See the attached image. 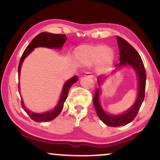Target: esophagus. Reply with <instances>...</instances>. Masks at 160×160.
<instances>
[{"label":"esophagus","instance_id":"1","mask_svg":"<svg viewBox=\"0 0 160 160\" xmlns=\"http://www.w3.org/2000/svg\"><path fill=\"white\" fill-rule=\"evenodd\" d=\"M86 76L88 77V78H94V76H93V75H92L91 73H87Z\"/></svg>","mask_w":160,"mask_h":160}]
</instances>
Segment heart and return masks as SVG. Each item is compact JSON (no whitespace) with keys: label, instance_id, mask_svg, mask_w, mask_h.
<instances>
[{"label":"heart","instance_id":"obj_1","mask_svg":"<svg viewBox=\"0 0 160 160\" xmlns=\"http://www.w3.org/2000/svg\"><path fill=\"white\" fill-rule=\"evenodd\" d=\"M114 51L103 44L79 46L74 49V57L79 64L89 65L96 62L101 69L110 67L114 60Z\"/></svg>","mask_w":160,"mask_h":160}]
</instances>
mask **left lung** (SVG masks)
Listing matches in <instances>:
<instances>
[{
  "instance_id": "1",
  "label": "left lung",
  "mask_w": 160,
  "mask_h": 160,
  "mask_svg": "<svg viewBox=\"0 0 160 160\" xmlns=\"http://www.w3.org/2000/svg\"><path fill=\"white\" fill-rule=\"evenodd\" d=\"M118 47L120 49V63L116 65L117 68H120L123 66H130L135 70L137 74L138 80V92L135 104L128 111L124 112L122 114L113 115L107 113L102 108L99 102V95L101 94V85L102 80L100 78H97L99 88L96 89L94 98L93 104L96 111L97 115L100 120L108 126L111 127H118L125 126L129 123L135 118L145 96V86H146V71H145L144 63L138 52L135 50L132 46H131L126 40L122 39L120 37H117Z\"/></svg>"
}]
</instances>
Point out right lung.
<instances>
[{
    "instance_id": "add662e5",
    "label": "right lung",
    "mask_w": 160,
    "mask_h": 160,
    "mask_svg": "<svg viewBox=\"0 0 160 160\" xmlns=\"http://www.w3.org/2000/svg\"><path fill=\"white\" fill-rule=\"evenodd\" d=\"M66 38L65 34H52V33H47V32H42L40 34L37 35L32 41L29 43L28 46L26 47V49L24 51L22 56L21 58H20L19 68H18V74H19V78L20 75V71H21V67L22 65V62L25 58L30 54L31 52L34 50V48L37 47H47V48L50 49H61L64 43H65ZM78 80V78L76 76H74L71 78L70 80H67L65 82L63 86V89L62 91L61 96H60L59 100H58V104L54 109L51 110L50 111L45 112L43 113H34V112L29 111L27 109L26 107L24 104L23 100L22 98V107L24 109L31 119L35 122H48V121H51L54 120L55 118L61 113L62 108L64 107V103H65L66 98L68 97V91L70 88L73 84L75 83ZM19 86L20 84L19 82ZM20 94V93H19Z\"/></svg>"
}]
</instances>
